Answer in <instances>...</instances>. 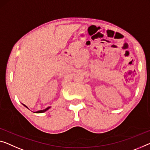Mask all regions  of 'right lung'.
Instances as JSON below:
<instances>
[{
  "instance_id": "obj_1",
  "label": "right lung",
  "mask_w": 150,
  "mask_h": 150,
  "mask_svg": "<svg viewBox=\"0 0 150 150\" xmlns=\"http://www.w3.org/2000/svg\"><path fill=\"white\" fill-rule=\"evenodd\" d=\"M25 107H27V106H25V105H23ZM50 109V107H47V109H44V110H38V111H37V112H35L36 113H41V112H45V111H46V110H48Z\"/></svg>"
}]
</instances>
